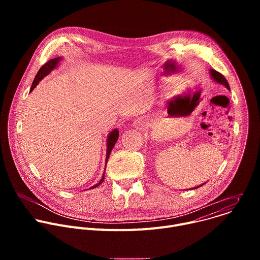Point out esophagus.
<instances>
[{
    "mask_svg": "<svg viewBox=\"0 0 260 260\" xmlns=\"http://www.w3.org/2000/svg\"><path fill=\"white\" fill-rule=\"evenodd\" d=\"M144 124H145V121H144V120H142V119H139V120H137V121L135 122V125H136V126H138V127L143 126Z\"/></svg>",
    "mask_w": 260,
    "mask_h": 260,
    "instance_id": "34e87169",
    "label": "esophagus"
}]
</instances>
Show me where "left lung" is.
I'll return each mask as SVG.
<instances>
[{"mask_svg":"<svg viewBox=\"0 0 260 260\" xmlns=\"http://www.w3.org/2000/svg\"><path fill=\"white\" fill-rule=\"evenodd\" d=\"M210 73H211V76H212V78L216 81V82H218V83H221L222 85H224L228 89H230V85H229V82H228V80L225 79V77L222 75L221 73H219V72H217V71H215V70H213V69H211L210 70ZM204 185V184H203ZM203 185H200V186H203ZM200 186H198V187H194L193 189H196V188H199Z\"/></svg>","mask_w":260,"mask_h":260,"instance_id":"obj_1","label":"left lung"}]
</instances>
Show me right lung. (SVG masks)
<instances>
[{"label":"right lung","mask_w":260,"mask_h":260,"mask_svg":"<svg viewBox=\"0 0 260 260\" xmlns=\"http://www.w3.org/2000/svg\"><path fill=\"white\" fill-rule=\"evenodd\" d=\"M59 57H56V58H52V59H50V60H48L46 63H44V66H42L41 67V69L39 70V72L37 73V75H36V77H35V79H34V81H32V84H31V87H30V90L29 91H31L37 85H38V83L46 76V75H48V74L57 66V63H58V61H59ZM118 136H119V133H118V131L117 129H114V131H112L110 133V135L108 136V139H107V155H106V165H107V161H108V158H109V156H110V153H111V151H112V149H113V147H114V145H115V143L117 142V140H118ZM104 179H105V173H104V175H103V177H102V179H101V181L98 183V184H95L94 186H92L91 188H95V187H98L100 184H102L103 182H104Z\"/></svg>","instance_id":"obj_1"}]
</instances>
